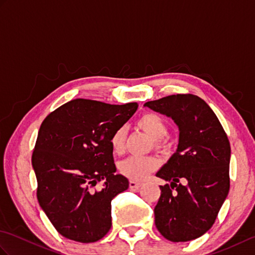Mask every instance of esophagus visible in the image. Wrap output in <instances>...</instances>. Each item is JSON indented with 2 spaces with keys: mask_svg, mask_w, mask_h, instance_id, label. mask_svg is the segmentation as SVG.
<instances>
[{
  "mask_svg": "<svg viewBox=\"0 0 255 255\" xmlns=\"http://www.w3.org/2000/svg\"><path fill=\"white\" fill-rule=\"evenodd\" d=\"M129 186H130V188L131 189H134V191H137V189H139L140 187L142 186V183H140V182H136V181H130L129 182Z\"/></svg>",
  "mask_w": 255,
  "mask_h": 255,
  "instance_id": "esophagus-1",
  "label": "esophagus"
}]
</instances>
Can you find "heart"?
Returning a JSON list of instances; mask_svg holds the SVG:
<instances>
[{
	"label": "heart",
	"instance_id": "1",
	"mask_svg": "<svg viewBox=\"0 0 255 255\" xmlns=\"http://www.w3.org/2000/svg\"><path fill=\"white\" fill-rule=\"evenodd\" d=\"M137 126L148 133V136L155 141L158 148H164L166 145L163 139L167 134V125L159 115L153 113H147L140 117L137 121ZM125 138H126V130L121 127L113 132L111 137V147L114 152H122L125 147ZM159 165V162L154 158L147 156H129L125 159L121 165L122 174L130 178L132 181H142L147 177L151 172L155 170Z\"/></svg>",
	"mask_w": 255,
	"mask_h": 255
}]
</instances>
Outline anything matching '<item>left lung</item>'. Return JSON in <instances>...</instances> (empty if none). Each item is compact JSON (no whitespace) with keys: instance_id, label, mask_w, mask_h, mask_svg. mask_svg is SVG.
I'll return each instance as SVG.
<instances>
[{"instance_id":"8db88e82","label":"left lung","mask_w":255,"mask_h":255,"mask_svg":"<svg viewBox=\"0 0 255 255\" xmlns=\"http://www.w3.org/2000/svg\"><path fill=\"white\" fill-rule=\"evenodd\" d=\"M144 107L171 118L178 127L175 153L155 174L170 182L160 186L155 227L172 242L197 239L211 228L228 196V137L213 110L196 95H170Z\"/></svg>"}]
</instances>
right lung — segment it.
I'll return each mask as SVG.
<instances>
[{
    "label": "right lung",
    "instance_id": "obj_1",
    "mask_svg": "<svg viewBox=\"0 0 255 255\" xmlns=\"http://www.w3.org/2000/svg\"><path fill=\"white\" fill-rule=\"evenodd\" d=\"M138 108L77 99L42 122L31 156L37 198L57 231L67 239L101 240L112 227V199L129 187L116 174L111 137ZM99 181L103 186L93 188Z\"/></svg>",
    "mask_w": 255,
    "mask_h": 255
}]
</instances>
